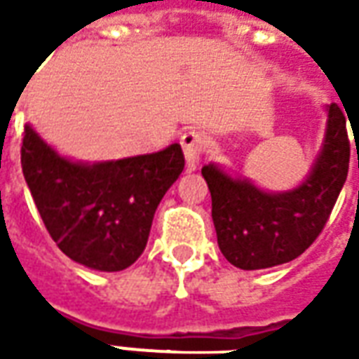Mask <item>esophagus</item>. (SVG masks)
<instances>
[{"label":"esophagus","mask_w":359,"mask_h":359,"mask_svg":"<svg viewBox=\"0 0 359 359\" xmlns=\"http://www.w3.org/2000/svg\"><path fill=\"white\" fill-rule=\"evenodd\" d=\"M180 146H182V151H184L188 171H194L196 167L200 165L203 148H205L203 136L200 133H196V130H188V133L180 136Z\"/></svg>","instance_id":"1"}]
</instances>
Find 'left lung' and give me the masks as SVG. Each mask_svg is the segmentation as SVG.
I'll return each instance as SVG.
<instances>
[{
	"label": "left lung",
	"instance_id": "1",
	"mask_svg": "<svg viewBox=\"0 0 359 359\" xmlns=\"http://www.w3.org/2000/svg\"><path fill=\"white\" fill-rule=\"evenodd\" d=\"M348 163L346 117L337 103H331L321 149L298 187L269 192L250 179L233 177L221 165H203L217 244L226 262L238 269L256 271L302 256L323 231L346 182Z\"/></svg>",
	"mask_w": 359,
	"mask_h": 359
}]
</instances>
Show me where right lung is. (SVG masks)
<instances>
[{"label": "right lung", "mask_w": 359, "mask_h": 359, "mask_svg": "<svg viewBox=\"0 0 359 359\" xmlns=\"http://www.w3.org/2000/svg\"><path fill=\"white\" fill-rule=\"evenodd\" d=\"M22 175L59 250L95 271H123L142 256L165 192L184 169L180 144L156 154L76 161L30 125L20 148Z\"/></svg>", "instance_id": "obj_1"}]
</instances>
